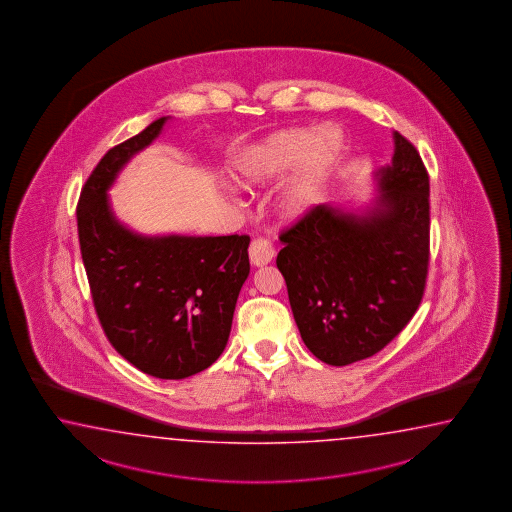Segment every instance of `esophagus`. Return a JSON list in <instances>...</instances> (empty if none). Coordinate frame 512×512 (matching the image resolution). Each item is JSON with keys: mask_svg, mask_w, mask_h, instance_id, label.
Instances as JSON below:
<instances>
[{"mask_svg": "<svg viewBox=\"0 0 512 512\" xmlns=\"http://www.w3.org/2000/svg\"><path fill=\"white\" fill-rule=\"evenodd\" d=\"M249 256H251L252 265H256V267L271 263L272 258H274V247H272L271 240H267L263 236L254 238L251 247H249Z\"/></svg>", "mask_w": 512, "mask_h": 512, "instance_id": "34e87169", "label": "esophagus"}]
</instances>
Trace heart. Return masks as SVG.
Returning a JSON list of instances; mask_svg holds the SVG:
<instances>
[{
	"instance_id": "obj_1",
	"label": "heart",
	"mask_w": 512,
	"mask_h": 512,
	"mask_svg": "<svg viewBox=\"0 0 512 512\" xmlns=\"http://www.w3.org/2000/svg\"><path fill=\"white\" fill-rule=\"evenodd\" d=\"M338 150V139L329 131L294 130L276 133L241 153L236 179L243 186H260L287 174L313 157V163L294 177L280 194V208L289 218H300L315 207L322 192L327 166Z\"/></svg>"
}]
</instances>
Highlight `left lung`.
Masks as SVG:
<instances>
[{
	"instance_id": "obj_1",
	"label": "left lung",
	"mask_w": 512,
	"mask_h": 512,
	"mask_svg": "<svg viewBox=\"0 0 512 512\" xmlns=\"http://www.w3.org/2000/svg\"><path fill=\"white\" fill-rule=\"evenodd\" d=\"M392 166L368 216L316 205L280 232L276 265L294 322L316 359L346 366L388 346L412 320L430 263V177L412 142L393 133Z\"/></svg>"
}]
</instances>
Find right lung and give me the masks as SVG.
I'll return each mask as SVG.
<instances>
[{"instance_id":"obj_1","label":"right lung","mask_w":512,"mask_h":512,"mask_svg":"<svg viewBox=\"0 0 512 512\" xmlns=\"http://www.w3.org/2000/svg\"><path fill=\"white\" fill-rule=\"evenodd\" d=\"M164 120L98 161L78 199V241L109 344L152 377L185 379L207 370L227 346L251 271V238H141L113 218L108 186L131 155L159 135Z\"/></svg>"}]
</instances>
